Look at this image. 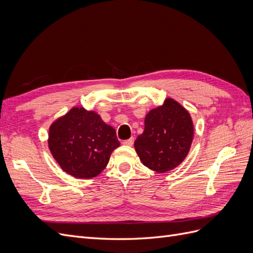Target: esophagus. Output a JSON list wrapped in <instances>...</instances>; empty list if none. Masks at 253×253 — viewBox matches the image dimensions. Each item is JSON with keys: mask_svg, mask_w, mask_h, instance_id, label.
<instances>
[{"mask_svg": "<svg viewBox=\"0 0 253 253\" xmlns=\"http://www.w3.org/2000/svg\"><path fill=\"white\" fill-rule=\"evenodd\" d=\"M133 143H134V138H133V137H131V138H129V139H126V140L122 141V144L128 145V147H131V145H133Z\"/></svg>", "mask_w": 253, "mask_h": 253, "instance_id": "obj_1", "label": "esophagus"}]
</instances>
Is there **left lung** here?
I'll use <instances>...</instances> for the list:
<instances>
[{
	"mask_svg": "<svg viewBox=\"0 0 253 253\" xmlns=\"http://www.w3.org/2000/svg\"><path fill=\"white\" fill-rule=\"evenodd\" d=\"M194 128L188 111L171 98L149 112L144 131L135 140L142 164L158 173L173 170L188 155Z\"/></svg>",
	"mask_w": 253,
	"mask_h": 253,
	"instance_id": "1",
	"label": "left lung"
}]
</instances>
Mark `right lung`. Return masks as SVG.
I'll return each instance as SVG.
<instances>
[{
  "label": "right lung",
  "instance_id": "1",
  "mask_svg": "<svg viewBox=\"0 0 253 253\" xmlns=\"http://www.w3.org/2000/svg\"><path fill=\"white\" fill-rule=\"evenodd\" d=\"M116 131L95 112L73 108L49 127L48 147L62 170L77 178L95 177L118 148Z\"/></svg>",
  "mask_w": 253,
  "mask_h": 253
}]
</instances>
